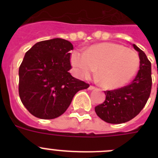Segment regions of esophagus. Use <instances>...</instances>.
Masks as SVG:
<instances>
[{
  "label": "esophagus",
  "instance_id": "esophagus-1",
  "mask_svg": "<svg viewBox=\"0 0 158 158\" xmlns=\"http://www.w3.org/2000/svg\"><path fill=\"white\" fill-rule=\"evenodd\" d=\"M89 90H93V89H96V87H95V86H93V85H90L89 87Z\"/></svg>",
  "mask_w": 158,
  "mask_h": 158
}]
</instances>
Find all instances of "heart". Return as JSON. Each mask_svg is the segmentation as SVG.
<instances>
[{
	"label": "heart",
	"mask_w": 158,
	"mask_h": 158,
	"mask_svg": "<svg viewBox=\"0 0 158 158\" xmlns=\"http://www.w3.org/2000/svg\"><path fill=\"white\" fill-rule=\"evenodd\" d=\"M70 61L80 78L89 77L98 68L96 76L100 85L109 89L126 85L140 65V58L135 51L113 43L94 45L85 53L73 51Z\"/></svg>",
	"instance_id": "obj_1"
}]
</instances>
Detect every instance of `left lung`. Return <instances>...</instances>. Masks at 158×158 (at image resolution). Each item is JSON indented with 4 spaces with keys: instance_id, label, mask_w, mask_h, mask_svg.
Segmentation results:
<instances>
[{
    "instance_id": "obj_1",
    "label": "left lung",
    "mask_w": 158,
    "mask_h": 158,
    "mask_svg": "<svg viewBox=\"0 0 158 158\" xmlns=\"http://www.w3.org/2000/svg\"><path fill=\"white\" fill-rule=\"evenodd\" d=\"M132 46L139 52L140 58L139 70L135 78L128 85L104 91L105 100L95 107L96 115L108 123H123L135 118L150 97L152 87L151 62L141 49L135 44Z\"/></svg>"
}]
</instances>
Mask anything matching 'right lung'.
I'll return each instance as SVG.
<instances>
[{
	"label": "right lung",
	"instance_id": "1",
	"mask_svg": "<svg viewBox=\"0 0 158 158\" xmlns=\"http://www.w3.org/2000/svg\"><path fill=\"white\" fill-rule=\"evenodd\" d=\"M72 43L56 38L35 43L19 68V95L34 116L52 119L62 115L78 91L89 84L73 77L69 51Z\"/></svg>",
	"mask_w": 158,
	"mask_h": 158
}]
</instances>
